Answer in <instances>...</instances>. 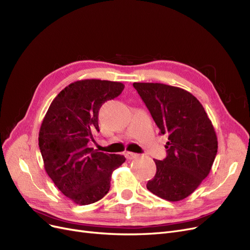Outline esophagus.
Wrapping results in <instances>:
<instances>
[{"instance_id": "34e87169", "label": "esophagus", "mask_w": 250, "mask_h": 250, "mask_svg": "<svg viewBox=\"0 0 250 250\" xmlns=\"http://www.w3.org/2000/svg\"><path fill=\"white\" fill-rule=\"evenodd\" d=\"M138 156H139V154L138 153H134V152H125V158L127 160H134V159H137Z\"/></svg>"}]
</instances>
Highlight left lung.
I'll use <instances>...</instances> for the list:
<instances>
[{"label": "left lung", "mask_w": 250, "mask_h": 250, "mask_svg": "<svg viewBox=\"0 0 250 250\" xmlns=\"http://www.w3.org/2000/svg\"><path fill=\"white\" fill-rule=\"evenodd\" d=\"M134 87L160 128L169 135L167 158L153 160L154 177L147 189L170 202L186 199L210 173L217 137L204 107L188 90L163 83L135 82Z\"/></svg>", "instance_id": "left-lung-1"}]
</instances>
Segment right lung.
<instances>
[{
    "instance_id": "obj_1",
    "label": "right lung",
    "mask_w": 250,
    "mask_h": 250,
    "mask_svg": "<svg viewBox=\"0 0 250 250\" xmlns=\"http://www.w3.org/2000/svg\"><path fill=\"white\" fill-rule=\"evenodd\" d=\"M124 88V83L115 81H75L53 99L43 118L39 147L44 169L57 188L77 205L104 198L112 172L125 162L124 155L87 146L100 131V108Z\"/></svg>"
}]
</instances>
